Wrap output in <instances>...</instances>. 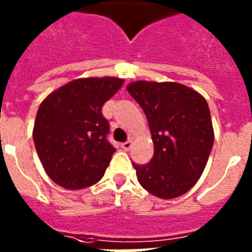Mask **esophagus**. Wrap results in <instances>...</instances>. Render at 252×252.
<instances>
[{
  "mask_svg": "<svg viewBox=\"0 0 252 252\" xmlns=\"http://www.w3.org/2000/svg\"><path fill=\"white\" fill-rule=\"evenodd\" d=\"M131 146H132L131 140H126V142H124V143H121V147L124 148L125 151H128V150L131 148Z\"/></svg>",
  "mask_w": 252,
  "mask_h": 252,
  "instance_id": "1",
  "label": "esophagus"
}]
</instances>
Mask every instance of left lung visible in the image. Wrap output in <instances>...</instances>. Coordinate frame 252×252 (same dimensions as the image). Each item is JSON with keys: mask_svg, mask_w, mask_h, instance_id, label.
Instances as JSON below:
<instances>
[{"mask_svg": "<svg viewBox=\"0 0 252 252\" xmlns=\"http://www.w3.org/2000/svg\"><path fill=\"white\" fill-rule=\"evenodd\" d=\"M127 92L143 109L153 135L154 157L132 163L139 184L159 198H175L196 184L213 147L205 98L177 83L135 81Z\"/></svg>", "mask_w": 252, "mask_h": 252, "instance_id": "left-lung-1", "label": "left lung"}]
</instances>
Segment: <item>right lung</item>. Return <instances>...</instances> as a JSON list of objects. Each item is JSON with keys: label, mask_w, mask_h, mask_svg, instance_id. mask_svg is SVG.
<instances>
[{"label": "right lung", "mask_w": 252, "mask_h": 252, "mask_svg": "<svg viewBox=\"0 0 252 252\" xmlns=\"http://www.w3.org/2000/svg\"><path fill=\"white\" fill-rule=\"evenodd\" d=\"M124 80H73L43 101L35 118V148L48 176L67 189H81L102 179L116 148L108 140L102 106Z\"/></svg>", "instance_id": "1"}]
</instances>
